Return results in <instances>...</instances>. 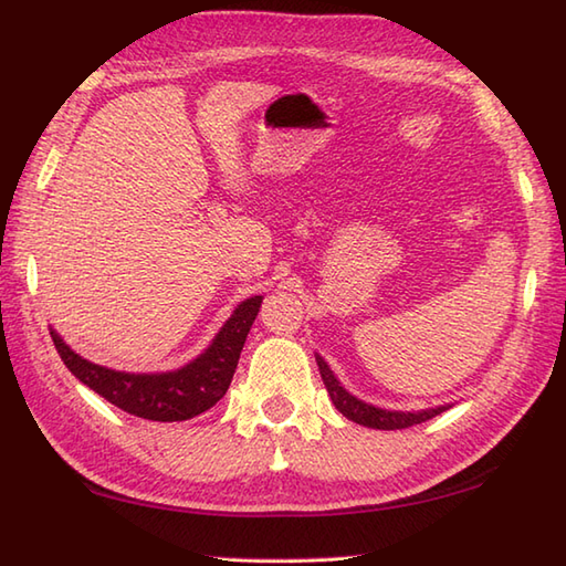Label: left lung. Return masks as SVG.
I'll return each instance as SVG.
<instances>
[{
	"label": "left lung",
	"instance_id": "1",
	"mask_svg": "<svg viewBox=\"0 0 566 566\" xmlns=\"http://www.w3.org/2000/svg\"><path fill=\"white\" fill-rule=\"evenodd\" d=\"M317 366H319V376L325 380V388L327 394L334 402V408H337L344 418L356 422V424H364V428H374V430H402V428H410V424H420L424 420L434 418V415H440L444 410H449L452 406H437V408H424V410H384V408H376L371 402H364L356 396H352L347 388H344L337 376L332 374V368L327 366V361L322 359L319 354H315Z\"/></svg>",
	"mask_w": 566,
	"mask_h": 566
}]
</instances>
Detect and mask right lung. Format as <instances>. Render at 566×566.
Wrapping results in <instances>:
<instances>
[{
    "mask_svg": "<svg viewBox=\"0 0 566 566\" xmlns=\"http://www.w3.org/2000/svg\"><path fill=\"white\" fill-rule=\"evenodd\" d=\"M261 300V295H253L239 303L232 317L214 334L210 347L195 356L190 364L164 374L114 371L75 354L55 329H51V337L67 371L112 406L144 420L178 422L210 410L227 394L247 334L259 315Z\"/></svg>",
    "mask_w": 566,
    "mask_h": 566,
    "instance_id": "add662e5",
    "label": "right lung"
}]
</instances>
